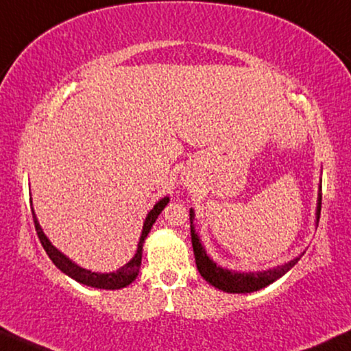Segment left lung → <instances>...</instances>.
Returning a JSON list of instances; mask_svg holds the SVG:
<instances>
[{
	"label": "left lung",
	"instance_id": "obj_1",
	"mask_svg": "<svg viewBox=\"0 0 351 351\" xmlns=\"http://www.w3.org/2000/svg\"><path fill=\"white\" fill-rule=\"evenodd\" d=\"M321 214V191H319V203H318V213H316V217L319 220ZM190 233H191V244H193V252H195V261L196 267H198V271L201 276L204 278L209 285H213L217 289H222L225 292H237V294H246V292H254L262 289L268 285H271L273 281L280 280V278L291 270L292 267L299 262L300 257L294 258L286 265L276 267L273 270L267 271H258V273H234L223 270L215 265V263L208 257V254L201 246V241L198 234L195 233L193 227V210L190 209Z\"/></svg>",
	"mask_w": 351,
	"mask_h": 351
}]
</instances>
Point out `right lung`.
Returning <instances> with one entry per match:
<instances>
[{"label": "right lung", "mask_w": 351, "mask_h": 351, "mask_svg": "<svg viewBox=\"0 0 351 351\" xmlns=\"http://www.w3.org/2000/svg\"><path fill=\"white\" fill-rule=\"evenodd\" d=\"M167 203H169V198L166 196V198L158 201V203L153 206V209L147 215L145 223H143L142 237H141V239H138L136 256L132 257L131 262H128L126 265L121 267L119 270L113 271V273H94V271L84 270V268L78 267L76 263L71 262L70 258H66L64 254L59 252L54 246H52V244L49 243V239H47L45 237V233H43V230L40 227V223H38L35 214H33V222H35V228H36L38 238H40V241H41V246L45 247L46 254L49 256V258L54 262V265L59 268V270L64 271L65 275H69L70 278H73L75 281L81 282V285L97 287V289H112L113 291V289H121V287H126L128 285H131V282L136 280L138 268H141V263H142L143 241H145L147 234L150 233L153 223H155L158 215L161 214V210L165 209V206Z\"/></svg>", "instance_id": "right-lung-1"}]
</instances>
